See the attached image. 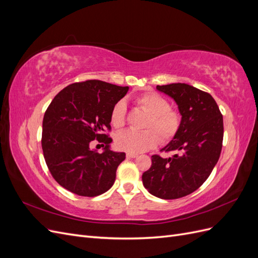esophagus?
<instances>
[{
	"label": "esophagus",
	"mask_w": 258,
	"mask_h": 258,
	"mask_svg": "<svg viewBox=\"0 0 258 258\" xmlns=\"http://www.w3.org/2000/svg\"><path fill=\"white\" fill-rule=\"evenodd\" d=\"M138 154H134V153H127V158H137Z\"/></svg>",
	"instance_id": "obj_1"
}]
</instances>
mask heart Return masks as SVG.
Wrapping results in <instances>:
<instances>
[{"label":"heart","instance_id":"1","mask_svg":"<svg viewBox=\"0 0 258 258\" xmlns=\"http://www.w3.org/2000/svg\"><path fill=\"white\" fill-rule=\"evenodd\" d=\"M138 104L150 114L144 126L146 130L141 132L126 130L117 134L115 144L119 150L134 154L143 153L159 144V133L165 142L175 137L181 126V116L176 111L171 110L166 98L156 92H147L138 99ZM127 105L123 100L114 105L111 113V123L115 128L124 126Z\"/></svg>","mask_w":258,"mask_h":258}]
</instances>
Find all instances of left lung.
<instances>
[{"label":"left lung","mask_w":258,"mask_h":258,"mask_svg":"<svg viewBox=\"0 0 258 258\" xmlns=\"http://www.w3.org/2000/svg\"><path fill=\"white\" fill-rule=\"evenodd\" d=\"M174 100L181 115L175 137L162 148L176 151L172 157L152 156V166L142 175L145 188L161 199H177L191 194L206 182L220 158L223 116L208 92L184 83L156 87Z\"/></svg>","instance_id":"obj_1"}]
</instances>
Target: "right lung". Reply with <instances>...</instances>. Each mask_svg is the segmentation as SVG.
Here are the masks:
<instances>
[{"instance_id": "add662e5", "label": "right lung", "mask_w": 258, "mask_h": 258, "mask_svg": "<svg viewBox=\"0 0 258 258\" xmlns=\"http://www.w3.org/2000/svg\"><path fill=\"white\" fill-rule=\"evenodd\" d=\"M128 90L91 80L67 86L51 101L43 119L42 148L51 175L63 188L96 197L113 186L126 154L112 151V139L103 132L111 128L114 105ZM95 138L106 144L101 154L90 148Z\"/></svg>"}]
</instances>
